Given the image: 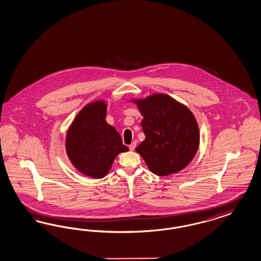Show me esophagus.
Returning a JSON list of instances; mask_svg holds the SVG:
<instances>
[{"instance_id":"34e87169","label":"esophagus","mask_w":261,"mask_h":261,"mask_svg":"<svg viewBox=\"0 0 261 261\" xmlns=\"http://www.w3.org/2000/svg\"><path fill=\"white\" fill-rule=\"evenodd\" d=\"M136 145H137V143H136V142H133L132 144H130V145H129L130 150H132V151H133V150L136 148Z\"/></svg>"}]
</instances>
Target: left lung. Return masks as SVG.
<instances>
[{"mask_svg": "<svg viewBox=\"0 0 261 261\" xmlns=\"http://www.w3.org/2000/svg\"><path fill=\"white\" fill-rule=\"evenodd\" d=\"M144 119L145 140L136 147L148 169L159 176L183 170L198 151L197 120L186 106L163 93L134 101Z\"/></svg>", "mask_w": 261, "mask_h": 261, "instance_id": "1", "label": "left lung"}]
</instances>
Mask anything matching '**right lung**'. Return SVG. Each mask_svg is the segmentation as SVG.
Instances as JSON below:
<instances>
[{"instance_id":"obj_1","label":"right lung","mask_w":261,"mask_h":261,"mask_svg":"<svg viewBox=\"0 0 261 261\" xmlns=\"http://www.w3.org/2000/svg\"><path fill=\"white\" fill-rule=\"evenodd\" d=\"M107 105L96 101L75 117L66 135V153L82 173L103 178L119 153L128 151L115 127L106 122Z\"/></svg>"}]
</instances>
